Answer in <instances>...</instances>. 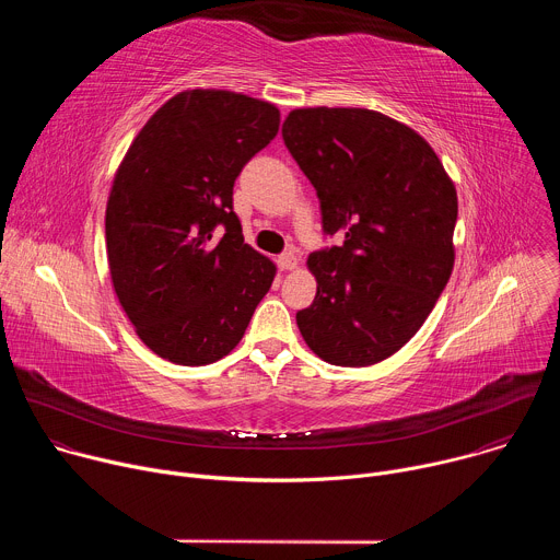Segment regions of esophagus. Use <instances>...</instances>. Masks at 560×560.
Masks as SVG:
<instances>
[{"label":"esophagus","mask_w":560,"mask_h":560,"mask_svg":"<svg viewBox=\"0 0 560 560\" xmlns=\"http://www.w3.org/2000/svg\"><path fill=\"white\" fill-rule=\"evenodd\" d=\"M277 266H279V270H283V272L294 270V268H296V257H294L292 253H283V255H279V259H277Z\"/></svg>","instance_id":"esophagus-1"}]
</instances>
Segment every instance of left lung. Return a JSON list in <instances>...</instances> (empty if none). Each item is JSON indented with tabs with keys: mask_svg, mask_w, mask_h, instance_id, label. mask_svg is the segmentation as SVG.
Segmentation results:
<instances>
[{
	"mask_svg": "<svg viewBox=\"0 0 560 560\" xmlns=\"http://www.w3.org/2000/svg\"><path fill=\"white\" fill-rule=\"evenodd\" d=\"M281 135L324 232L343 238L310 255L316 296L296 326L332 365L378 363L419 332L450 281L454 184L421 135L374 110L299 108Z\"/></svg>",
	"mask_w": 560,
	"mask_h": 560,
	"instance_id": "obj_1",
	"label": "left lung"
}]
</instances>
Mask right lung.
Here are the masks:
<instances>
[{
    "label": "right lung",
    "instance_id": "right-lung-1",
    "mask_svg": "<svg viewBox=\"0 0 560 560\" xmlns=\"http://www.w3.org/2000/svg\"><path fill=\"white\" fill-rule=\"evenodd\" d=\"M279 117L242 93L186 91L124 156L106 208L108 266L139 339L162 359L219 361L272 285L277 268L244 244L232 188Z\"/></svg>",
    "mask_w": 560,
    "mask_h": 560
}]
</instances>
